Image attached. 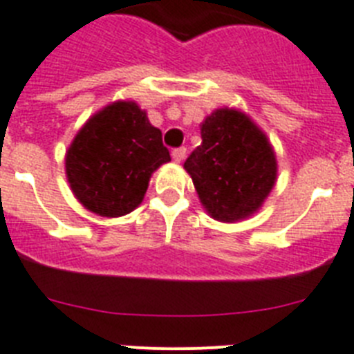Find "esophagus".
Wrapping results in <instances>:
<instances>
[{"label": "esophagus", "mask_w": 354, "mask_h": 354, "mask_svg": "<svg viewBox=\"0 0 354 354\" xmlns=\"http://www.w3.org/2000/svg\"><path fill=\"white\" fill-rule=\"evenodd\" d=\"M171 157H174L175 162H183L184 157H186V148H184V146H180V148H175V150L171 151Z\"/></svg>", "instance_id": "34e87169"}]
</instances>
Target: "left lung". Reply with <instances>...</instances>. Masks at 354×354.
Wrapping results in <instances>:
<instances>
[{"label":"left lung","instance_id":"left-lung-1","mask_svg":"<svg viewBox=\"0 0 354 354\" xmlns=\"http://www.w3.org/2000/svg\"><path fill=\"white\" fill-rule=\"evenodd\" d=\"M201 137L184 168L203 206L221 223L250 217L277 180V157L266 133L246 113L218 108L201 124Z\"/></svg>","mask_w":354,"mask_h":354}]
</instances>
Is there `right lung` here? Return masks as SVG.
Instances as JSON below:
<instances>
[{
    "label": "right lung",
    "mask_w": 354,
    "mask_h": 354,
    "mask_svg": "<svg viewBox=\"0 0 354 354\" xmlns=\"http://www.w3.org/2000/svg\"><path fill=\"white\" fill-rule=\"evenodd\" d=\"M170 160L162 133L133 101H115L84 122L66 151L75 198L101 217H121L145 198L151 174Z\"/></svg>",
    "instance_id": "add662e5"
}]
</instances>
